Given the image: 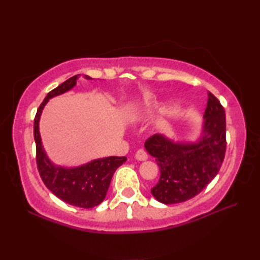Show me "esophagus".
I'll return each mask as SVG.
<instances>
[{
	"label": "esophagus",
	"mask_w": 260,
	"mask_h": 260,
	"mask_svg": "<svg viewBox=\"0 0 260 260\" xmlns=\"http://www.w3.org/2000/svg\"><path fill=\"white\" fill-rule=\"evenodd\" d=\"M135 157L139 159V161H145V159H147V154L143 148H140V150H137V152L135 153Z\"/></svg>",
	"instance_id": "1"
}]
</instances>
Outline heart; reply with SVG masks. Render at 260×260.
I'll return each mask as SVG.
<instances>
[{
	"mask_svg": "<svg viewBox=\"0 0 260 260\" xmlns=\"http://www.w3.org/2000/svg\"><path fill=\"white\" fill-rule=\"evenodd\" d=\"M145 109H147V108H145ZM145 109H143V110H145ZM137 114H140V113H137Z\"/></svg>",
	"mask_w": 260,
	"mask_h": 260,
	"instance_id": "obj_1",
	"label": "heart"
}]
</instances>
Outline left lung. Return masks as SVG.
Returning <instances> with one entry per match:
<instances>
[{"label":"left lung","instance_id":"left-lung-1","mask_svg":"<svg viewBox=\"0 0 260 260\" xmlns=\"http://www.w3.org/2000/svg\"><path fill=\"white\" fill-rule=\"evenodd\" d=\"M201 135L197 142L175 143L161 134L145 142L146 151L155 157L159 180L151 192L157 201L174 204L199 194L221 168L225 142V113L218 98L208 92Z\"/></svg>","mask_w":260,"mask_h":260}]
</instances>
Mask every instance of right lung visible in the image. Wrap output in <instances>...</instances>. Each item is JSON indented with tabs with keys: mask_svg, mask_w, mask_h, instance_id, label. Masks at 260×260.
Returning <instances> with one entry per match:
<instances>
[{
	"mask_svg": "<svg viewBox=\"0 0 260 260\" xmlns=\"http://www.w3.org/2000/svg\"><path fill=\"white\" fill-rule=\"evenodd\" d=\"M78 78L79 75L71 77L46 96L36 114L33 135L37 147V167L43 183L60 200L71 206L89 209L104 201L114 172L127 158L125 156H109L93 159L78 168L57 167L50 162L43 150L39 132V120L49 99L70 90L76 86ZM85 78L91 79L88 76H85Z\"/></svg>",
	"mask_w": 260,
	"mask_h": 260,
	"instance_id": "add662e5",
	"label": "right lung"
}]
</instances>
